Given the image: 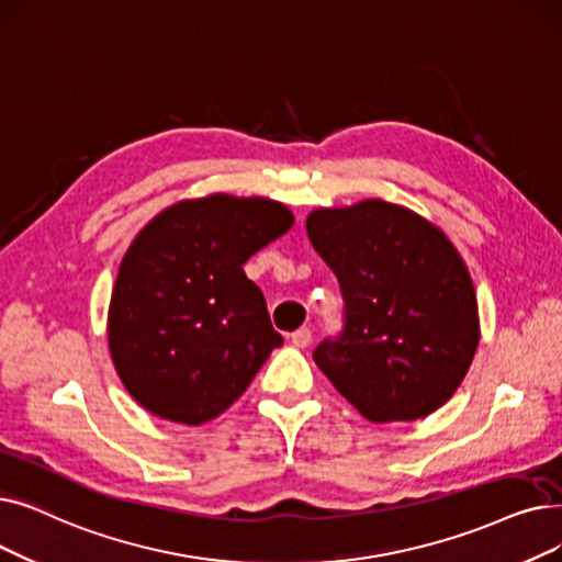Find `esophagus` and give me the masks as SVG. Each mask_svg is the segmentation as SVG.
<instances>
[{
  "label": "esophagus",
  "mask_w": 562,
  "mask_h": 562,
  "mask_svg": "<svg viewBox=\"0 0 562 562\" xmlns=\"http://www.w3.org/2000/svg\"><path fill=\"white\" fill-rule=\"evenodd\" d=\"M291 345L294 347H299V349H305L310 341H312V330L310 328H299V330H294L291 333Z\"/></svg>",
  "instance_id": "1"
}]
</instances>
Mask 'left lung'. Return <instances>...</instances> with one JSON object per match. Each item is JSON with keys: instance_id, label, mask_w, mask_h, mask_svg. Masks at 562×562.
<instances>
[{"instance_id": "left-lung-1", "label": "left lung", "mask_w": 562, "mask_h": 562, "mask_svg": "<svg viewBox=\"0 0 562 562\" xmlns=\"http://www.w3.org/2000/svg\"><path fill=\"white\" fill-rule=\"evenodd\" d=\"M307 236L345 299L341 333L312 353L337 393L372 423L443 406L480 339L473 282L448 236L381 200L312 211Z\"/></svg>"}]
</instances>
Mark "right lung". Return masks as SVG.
Here are the masks:
<instances>
[{"label":"right lung","instance_id":"add662e5","mask_svg":"<svg viewBox=\"0 0 562 562\" xmlns=\"http://www.w3.org/2000/svg\"><path fill=\"white\" fill-rule=\"evenodd\" d=\"M291 223L278 202L211 194L169 206L137 234L119 266L108 339L146 411L202 425L246 393L282 335L243 263Z\"/></svg>","mask_w":562,"mask_h":562}]
</instances>
